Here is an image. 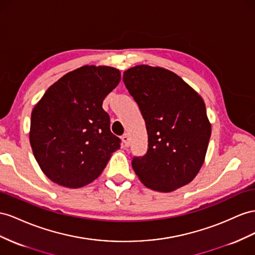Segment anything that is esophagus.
Instances as JSON below:
<instances>
[{"label":"esophagus","mask_w":255,"mask_h":255,"mask_svg":"<svg viewBox=\"0 0 255 255\" xmlns=\"http://www.w3.org/2000/svg\"><path fill=\"white\" fill-rule=\"evenodd\" d=\"M121 139H122V142L125 143V146H126V147H128V144H129L128 140H129V138H128V134H125V135H123V136L121 137Z\"/></svg>","instance_id":"obj_1"}]
</instances>
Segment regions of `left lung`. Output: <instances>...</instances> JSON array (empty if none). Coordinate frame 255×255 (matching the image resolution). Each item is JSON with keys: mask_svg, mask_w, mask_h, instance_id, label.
Listing matches in <instances>:
<instances>
[{"mask_svg": "<svg viewBox=\"0 0 255 255\" xmlns=\"http://www.w3.org/2000/svg\"><path fill=\"white\" fill-rule=\"evenodd\" d=\"M123 81L146 122L148 150L132 166L147 188L171 192L190 183L205 161L211 125L194 89L163 67L137 65Z\"/></svg>", "mask_w": 255, "mask_h": 255, "instance_id": "left-lung-1", "label": "left lung"}]
</instances>
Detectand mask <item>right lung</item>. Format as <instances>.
<instances>
[{
  "label": "right lung",
  "mask_w": 255,
  "mask_h": 255,
  "mask_svg": "<svg viewBox=\"0 0 255 255\" xmlns=\"http://www.w3.org/2000/svg\"><path fill=\"white\" fill-rule=\"evenodd\" d=\"M120 79L115 67L81 66L54 82L34 106L30 143L40 169L54 183L85 187L120 148L102 107Z\"/></svg>",
  "instance_id": "right-lung-1"
}]
</instances>
